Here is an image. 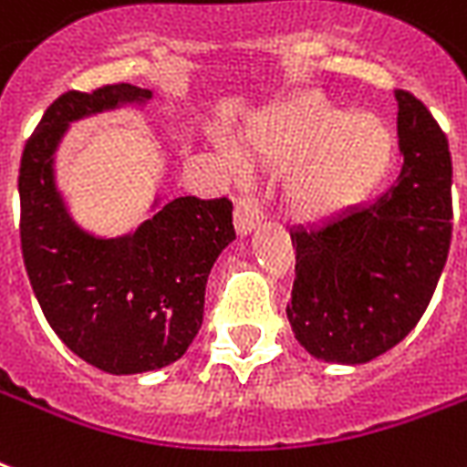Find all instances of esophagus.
I'll return each mask as SVG.
<instances>
[{
	"label": "esophagus",
	"mask_w": 467,
	"mask_h": 467,
	"mask_svg": "<svg viewBox=\"0 0 467 467\" xmlns=\"http://www.w3.org/2000/svg\"><path fill=\"white\" fill-rule=\"evenodd\" d=\"M262 218H265V205L259 201V195H242L237 208H234V227H237V233L249 234L259 225Z\"/></svg>",
	"instance_id": "1"
}]
</instances>
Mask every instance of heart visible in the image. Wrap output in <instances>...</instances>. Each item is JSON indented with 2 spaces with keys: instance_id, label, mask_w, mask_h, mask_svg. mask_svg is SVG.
I'll return each mask as SVG.
<instances>
[{
  "instance_id": "obj_1",
  "label": "heart",
  "mask_w": 467,
  "mask_h": 467,
  "mask_svg": "<svg viewBox=\"0 0 467 467\" xmlns=\"http://www.w3.org/2000/svg\"><path fill=\"white\" fill-rule=\"evenodd\" d=\"M244 151L269 166L299 169L289 178L291 210L304 220H326L365 201L394 156V137L375 115L323 98H301L252 127Z\"/></svg>"
}]
</instances>
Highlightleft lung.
Segmentation results:
<instances>
[{
    "label": "left lung",
    "instance_id": "obj_1",
    "mask_svg": "<svg viewBox=\"0 0 467 467\" xmlns=\"http://www.w3.org/2000/svg\"><path fill=\"white\" fill-rule=\"evenodd\" d=\"M404 166L397 183L323 227L291 233L296 279L286 306L313 358L362 365L409 336L431 301L453 230L448 139L421 99L397 90Z\"/></svg>",
    "mask_w": 467,
    "mask_h": 467
}]
</instances>
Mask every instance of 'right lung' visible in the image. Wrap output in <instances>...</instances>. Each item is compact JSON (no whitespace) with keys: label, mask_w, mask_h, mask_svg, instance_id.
Returning <instances> with one entry per match:
<instances>
[{"label":"right lung","mask_w":467,"mask_h":467,"mask_svg":"<svg viewBox=\"0 0 467 467\" xmlns=\"http://www.w3.org/2000/svg\"><path fill=\"white\" fill-rule=\"evenodd\" d=\"M149 98L151 90L130 83L63 92L28 137L19 166L31 289L56 336L112 375L166 368L188 350L201 330L210 269L234 240L227 198H176L117 240L92 237L67 215L53 183V154L67 122Z\"/></svg>","instance_id":"add662e5"}]
</instances>
